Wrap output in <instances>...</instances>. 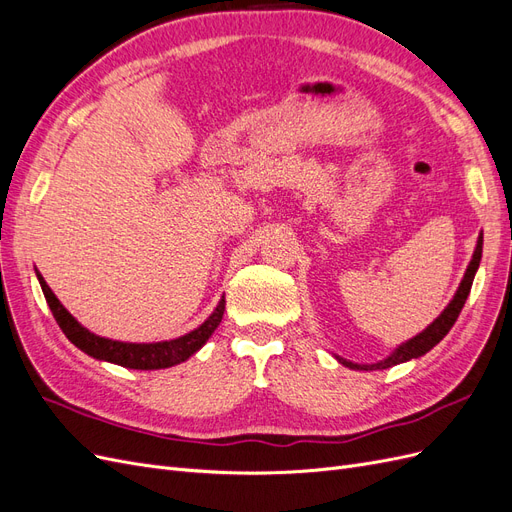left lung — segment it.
I'll return each instance as SVG.
<instances>
[{"label":"left lung","instance_id":"obj_1","mask_svg":"<svg viewBox=\"0 0 512 512\" xmlns=\"http://www.w3.org/2000/svg\"><path fill=\"white\" fill-rule=\"evenodd\" d=\"M481 257H483V234H478V240H476V249L472 253V259L468 263L466 268V274L464 278H461V283L453 295V300L449 302V306L444 308L440 315L427 325L421 334H417L415 338H410L406 342H402L398 349H393L391 355H387L385 359L376 361V364H353V361L344 359L340 355L334 353V357L340 361L342 366L351 368V370H387L391 366H398V364H404V361H410V359H417L421 355H425L427 351H432L434 346L447 336L451 332V327L455 325L457 317L461 308H464L468 295H470V289H472V280H474V274L478 270V266H481Z\"/></svg>","mask_w":512,"mask_h":512}]
</instances>
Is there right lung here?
Masks as SVG:
<instances>
[{
    "instance_id": "add662e5",
    "label": "right lung",
    "mask_w": 512,
    "mask_h": 512,
    "mask_svg": "<svg viewBox=\"0 0 512 512\" xmlns=\"http://www.w3.org/2000/svg\"><path fill=\"white\" fill-rule=\"evenodd\" d=\"M36 276L40 280V287L44 291V298L51 308L55 321L59 323L61 332L68 336V340L78 346L82 353H87L93 359L110 361V364H117L129 370H161V368H172L183 364L193 353H197L206 344V340L212 336L214 329L219 327L223 312H225V295L217 308L212 310V315L200 325L195 327L193 332L174 338V340H163V342H119L102 338L87 327H82L65 306L57 300L53 289L46 285L42 274L36 270Z\"/></svg>"
}]
</instances>
